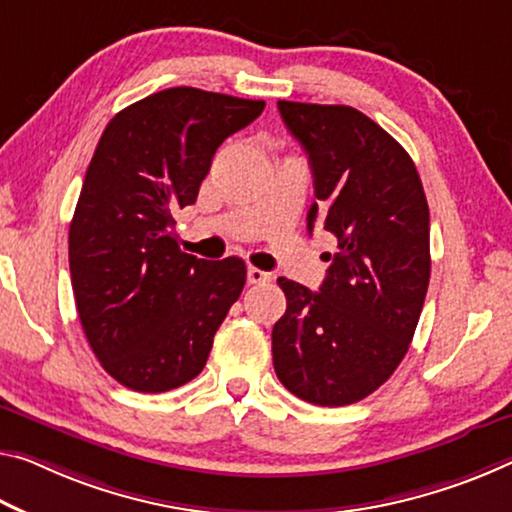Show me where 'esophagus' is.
<instances>
[{
    "label": "esophagus",
    "mask_w": 512,
    "mask_h": 512,
    "mask_svg": "<svg viewBox=\"0 0 512 512\" xmlns=\"http://www.w3.org/2000/svg\"><path fill=\"white\" fill-rule=\"evenodd\" d=\"M271 280V273H266L257 266H248V282L250 285H264V282Z\"/></svg>",
    "instance_id": "1"
}]
</instances>
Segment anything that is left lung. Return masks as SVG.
<instances>
[{
	"mask_svg": "<svg viewBox=\"0 0 512 512\" xmlns=\"http://www.w3.org/2000/svg\"><path fill=\"white\" fill-rule=\"evenodd\" d=\"M314 177L307 230L337 243L319 291L280 278L273 326L280 383L339 408L385 383L415 335L431 278V218L415 161L383 127L344 104L278 102Z\"/></svg>",
	"mask_w": 512,
	"mask_h": 512,
	"instance_id": "obj_1",
	"label": "left lung"
}]
</instances>
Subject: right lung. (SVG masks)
Masks as SVG:
<instances>
[{"instance_id":"obj_1","label":"right lung","mask_w":512,"mask_h":512,"mask_svg":"<svg viewBox=\"0 0 512 512\" xmlns=\"http://www.w3.org/2000/svg\"><path fill=\"white\" fill-rule=\"evenodd\" d=\"M262 100L166 88L104 129L68 234L72 291L102 369L134 392H168L205 367L218 326L246 285L239 257L207 262L173 237L227 136Z\"/></svg>"}]
</instances>
